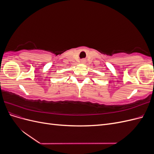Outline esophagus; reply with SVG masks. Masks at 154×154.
Segmentation results:
<instances>
[{
  "label": "esophagus",
  "instance_id": "esophagus-1",
  "mask_svg": "<svg viewBox=\"0 0 154 154\" xmlns=\"http://www.w3.org/2000/svg\"><path fill=\"white\" fill-rule=\"evenodd\" d=\"M82 62H84V60H82Z\"/></svg>",
  "mask_w": 154,
  "mask_h": 154
}]
</instances>
